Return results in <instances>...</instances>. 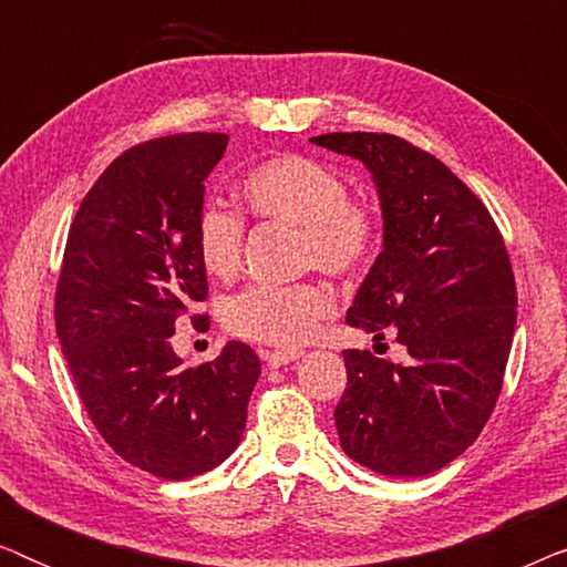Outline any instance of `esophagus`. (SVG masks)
Returning a JSON list of instances; mask_svg holds the SVG:
<instances>
[{
    "instance_id": "34e87169",
    "label": "esophagus",
    "mask_w": 567,
    "mask_h": 567,
    "mask_svg": "<svg viewBox=\"0 0 567 567\" xmlns=\"http://www.w3.org/2000/svg\"><path fill=\"white\" fill-rule=\"evenodd\" d=\"M297 359H301L299 348H286V351H270V353L266 351V353H262V361H266L270 369L286 367V363H291V361H297Z\"/></svg>"
}]
</instances>
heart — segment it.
Listing matches in <instances>:
<instances>
[{"mask_svg": "<svg viewBox=\"0 0 567 567\" xmlns=\"http://www.w3.org/2000/svg\"><path fill=\"white\" fill-rule=\"evenodd\" d=\"M245 206L258 219L301 229V260L324 274L351 276L367 266L379 245V216L367 200L348 198L336 167L305 154L260 162L239 183ZM245 224L221 206L200 208L196 252L208 276L229 281L243 262ZM336 309L322 284L247 286L224 301L221 320L231 336L293 348L307 343Z\"/></svg>", "mask_w": 567, "mask_h": 567, "instance_id": "b5f03b06", "label": "heart"}]
</instances>
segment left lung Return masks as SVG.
Listing matches in <instances>:
<instances>
[{
  "label": "left lung",
  "mask_w": 567,
  "mask_h": 567,
  "mask_svg": "<svg viewBox=\"0 0 567 567\" xmlns=\"http://www.w3.org/2000/svg\"><path fill=\"white\" fill-rule=\"evenodd\" d=\"M312 144L374 177L384 245L346 322L408 361L343 351L336 408L343 452L390 477H423L480 436L498 400L516 330V281L483 200L433 154L392 134H322Z\"/></svg>",
  "instance_id": "obj_1"
}]
</instances>
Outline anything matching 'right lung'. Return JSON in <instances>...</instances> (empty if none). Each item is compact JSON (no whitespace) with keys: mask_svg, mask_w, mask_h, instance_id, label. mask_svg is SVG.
<instances>
[{"mask_svg":"<svg viewBox=\"0 0 567 567\" xmlns=\"http://www.w3.org/2000/svg\"><path fill=\"white\" fill-rule=\"evenodd\" d=\"M227 142L175 134L113 159L74 216L56 286L61 351L90 421L115 454L165 480L204 475L235 452L260 377L239 340L193 369L169 343L208 293L196 219Z\"/></svg>","mask_w":567,"mask_h":567,"instance_id":"1","label":"right lung"}]
</instances>
